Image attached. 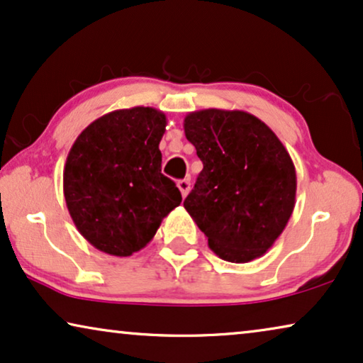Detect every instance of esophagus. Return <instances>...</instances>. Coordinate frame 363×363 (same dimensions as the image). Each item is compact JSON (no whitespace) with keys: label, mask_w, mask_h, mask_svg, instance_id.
Masks as SVG:
<instances>
[{"label":"esophagus","mask_w":363,"mask_h":363,"mask_svg":"<svg viewBox=\"0 0 363 363\" xmlns=\"http://www.w3.org/2000/svg\"><path fill=\"white\" fill-rule=\"evenodd\" d=\"M177 185H178V188H180L182 195H183V196H186V195H188V191H190V180H188V178H185V180H180V182H178Z\"/></svg>","instance_id":"esophagus-1"}]
</instances>
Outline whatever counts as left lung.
Listing matches in <instances>:
<instances>
[{
	"mask_svg": "<svg viewBox=\"0 0 363 363\" xmlns=\"http://www.w3.org/2000/svg\"><path fill=\"white\" fill-rule=\"evenodd\" d=\"M183 127L203 162L183 206L221 259L261 257L284 231L296 205V168L286 147L245 111L190 112Z\"/></svg>",
	"mask_w": 363,
	"mask_h": 363,
	"instance_id": "left-lung-1",
	"label": "left lung"
}]
</instances>
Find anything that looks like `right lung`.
<instances>
[{
	"mask_svg": "<svg viewBox=\"0 0 363 363\" xmlns=\"http://www.w3.org/2000/svg\"><path fill=\"white\" fill-rule=\"evenodd\" d=\"M165 113L132 107L84 128L64 167V198L79 233L99 251L125 257L145 247L182 193L162 173Z\"/></svg>",
	"mask_w": 363,
	"mask_h": 363,
	"instance_id": "add662e5",
	"label": "right lung"
}]
</instances>
